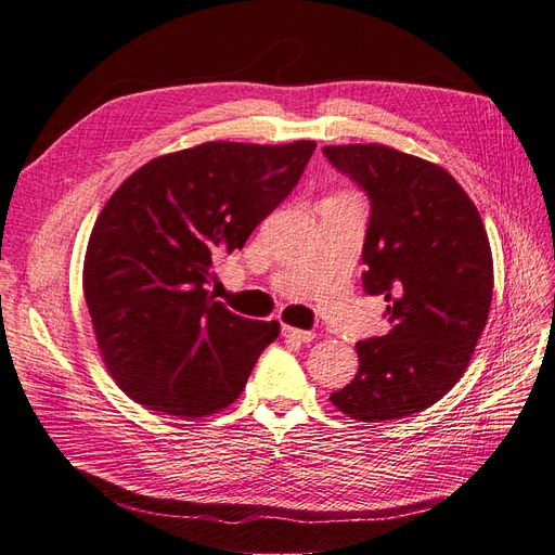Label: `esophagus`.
<instances>
[{
    "label": "esophagus",
    "mask_w": 555,
    "mask_h": 555,
    "mask_svg": "<svg viewBox=\"0 0 555 555\" xmlns=\"http://www.w3.org/2000/svg\"><path fill=\"white\" fill-rule=\"evenodd\" d=\"M282 335L289 340H298V343H312L314 340V331H304L296 326H282Z\"/></svg>",
    "instance_id": "esophagus-1"
}]
</instances>
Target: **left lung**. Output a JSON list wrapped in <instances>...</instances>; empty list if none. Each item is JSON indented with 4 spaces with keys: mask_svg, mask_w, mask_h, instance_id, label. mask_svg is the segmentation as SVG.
<instances>
[{
    "mask_svg": "<svg viewBox=\"0 0 555 555\" xmlns=\"http://www.w3.org/2000/svg\"><path fill=\"white\" fill-rule=\"evenodd\" d=\"M326 159L371 198L363 289L384 296L391 331L357 343L359 373L331 402L357 422H393L453 389L493 296L489 236L442 166L379 143L326 145Z\"/></svg>",
    "mask_w": 555,
    "mask_h": 555,
    "instance_id": "8db88e82",
    "label": "left lung"
}]
</instances>
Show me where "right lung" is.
Wrapping results in <instances>:
<instances>
[{"instance_id":"add662e5","label":"right lung","mask_w":555,"mask_h":555,"mask_svg":"<svg viewBox=\"0 0 555 555\" xmlns=\"http://www.w3.org/2000/svg\"><path fill=\"white\" fill-rule=\"evenodd\" d=\"M317 143L210 141L143 164L99 212L82 266L96 347L139 405L178 418L229 408L278 322L208 292L215 257L241 249L304 176Z\"/></svg>"}]
</instances>
